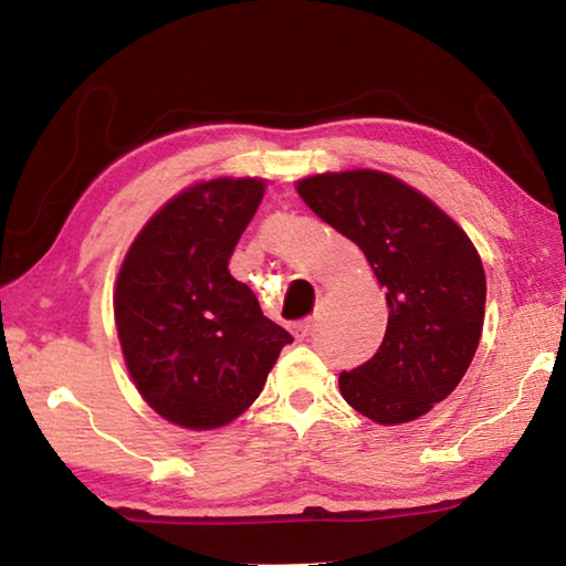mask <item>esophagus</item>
<instances>
[{"instance_id": "34e87169", "label": "esophagus", "mask_w": 566, "mask_h": 566, "mask_svg": "<svg viewBox=\"0 0 566 566\" xmlns=\"http://www.w3.org/2000/svg\"><path fill=\"white\" fill-rule=\"evenodd\" d=\"M310 332H312V319H302V322H296V324H292V334L296 339H306L310 337Z\"/></svg>"}]
</instances>
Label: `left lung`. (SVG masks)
<instances>
[{
	"label": "left lung",
	"instance_id": "obj_1",
	"mask_svg": "<svg viewBox=\"0 0 566 566\" xmlns=\"http://www.w3.org/2000/svg\"><path fill=\"white\" fill-rule=\"evenodd\" d=\"M296 191L361 249L387 292L385 342L342 371V397L377 424L424 417L457 389L482 337L486 280L472 239L387 171H324L296 181Z\"/></svg>",
	"mask_w": 566,
	"mask_h": 566
}]
</instances>
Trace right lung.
Segmentation results:
<instances>
[{"label": "right lung", "instance_id": "add662e5", "mask_svg": "<svg viewBox=\"0 0 566 566\" xmlns=\"http://www.w3.org/2000/svg\"><path fill=\"white\" fill-rule=\"evenodd\" d=\"M264 179L219 177L171 197L142 227L114 286V322L134 387L159 417L217 429L260 397L292 334L229 274Z\"/></svg>", "mask_w": 566, "mask_h": 566}]
</instances>
